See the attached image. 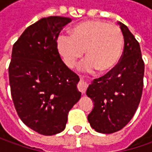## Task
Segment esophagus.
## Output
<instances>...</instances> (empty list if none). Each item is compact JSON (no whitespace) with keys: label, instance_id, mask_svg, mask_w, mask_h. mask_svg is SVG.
<instances>
[{"label":"esophagus","instance_id":"1","mask_svg":"<svg viewBox=\"0 0 152 152\" xmlns=\"http://www.w3.org/2000/svg\"><path fill=\"white\" fill-rule=\"evenodd\" d=\"M87 87H88V84H87V82L85 81L83 79H80V81H79V83L78 84V89H79V91L84 94L85 91H86Z\"/></svg>","mask_w":152,"mask_h":152}]
</instances>
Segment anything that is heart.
I'll return each instance as SVG.
<instances>
[{
  "label": "heart",
  "instance_id": "b5f03b06",
  "mask_svg": "<svg viewBox=\"0 0 152 152\" xmlns=\"http://www.w3.org/2000/svg\"><path fill=\"white\" fill-rule=\"evenodd\" d=\"M57 50L68 67L75 66L85 50L87 59L79 70L100 73L111 72L118 64L124 50V38L119 27L105 21L90 20L74 26L71 36L57 38Z\"/></svg>",
  "mask_w": 152,
  "mask_h": 152
}]
</instances>
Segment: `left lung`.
I'll use <instances>...</instances> for the list:
<instances>
[{
  "mask_svg": "<svg viewBox=\"0 0 152 152\" xmlns=\"http://www.w3.org/2000/svg\"><path fill=\"white\" fill-rule=\"evenodd\" d=\"M124 38L120 61L111 72L95 79L86 95L94 102L88 115L91 126L99 133L112 134L132 119L140 104L145 64L140 44L128 27L118 22Z\"/></svg>",
  "mask_w": 152,
  "mask_h": 152,
  "instance_id": "left-lung-1",
  "label": "left lung"
}]
</instances>
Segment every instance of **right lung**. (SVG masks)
<instances>
[{
	"instance_id": "right-lung-1",
	"label": "right lung",
	"mask_w": 152,
	"mask_h": 152,
	"mask_svg": "<svg viewBox=\"0 0 152 152\" xmlns=\"http://www.w3.org/2000/svg\"><path fill=\"white\" fill-rule=\"evenodd\" d=\"M72 21L50 16L27 28L12 47L9 82L23 123L43 135L64 130L68 112L81 97L79 76L64 64L56 40Z\"/></svg>"
}]
</instances>
